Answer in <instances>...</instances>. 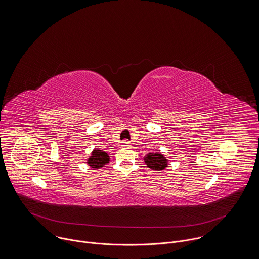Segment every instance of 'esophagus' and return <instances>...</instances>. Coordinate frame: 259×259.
Segmentation results:
<instances>
[{
	"label": "esophagus",
	"mask_w": 259,
	"mask_h": 259,
	"mask_svg": "<svg viewBox=\"0 0 259 259\" xmlns=\"http://www.w3.org/2000/svg\"><path fill=\"white\" fill-rule=\"evenodd\" d=\"M121 146H122V147H131L132 145H131V142H130V141L123 140V141L121 142Z\"/></svg>",
	"instance_id": "esophagus-1"
}]
</instances>
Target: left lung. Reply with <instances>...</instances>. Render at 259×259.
<instances>
[{
    "label": "left lung",
    "instance_id": "1",
    "mask_svg": "<svg viewBox=\"0 0 259 259\" xmlns=\"http://www.w3.org/2000/svg\"><path fill=\"white\" fill-rule=\"evenodd\" d=\"M144 161L147 167L154 171H162L168 167V160L161 152L147 154L144 157Z\"/></svg>",
    "mask_w": 259,
    "mask_h": 259
}]
</instances>
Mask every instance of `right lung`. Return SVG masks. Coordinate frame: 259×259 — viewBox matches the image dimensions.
<instances>
[{
  "instance_id": "1",
  "label": "right lung",
  "mask_w": 259,
  "mask_h": 259,
  "mask_svg": "<svg viewBox=\"0 0 259 259\" xmlns=\"http://www.w3.org/2000/svg\"><path fill=\"white\" fill-rule=\"evenodd\" d=\"M109 155L105 152H103L100 149L95 148L92 153L91 156L88 158L87 160V164L88 166H90L93 169H99L102 168L103 166L107 165L109 163Z\"/></svg>"
}]
</instances>
